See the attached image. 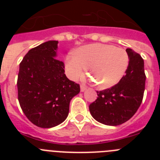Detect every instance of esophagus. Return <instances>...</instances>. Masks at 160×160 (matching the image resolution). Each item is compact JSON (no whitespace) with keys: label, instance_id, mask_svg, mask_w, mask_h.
I'll return each instance as SVG.
<instances>
[{"label":"esophagus","instance_id":"obj_1","mask_svg":"<svg viewBox=\"0 0 160 160\" xmlns=\"http://www.w3.org/2000/svg\"><path fill=\"white\" fill-rule=\"evenodd\" d=\"M80 89H81V92H84L85 90H87V87H86V86H84V85H81Z\"/></svg>","mask_w":160,"mask_h":160}]
</instances>
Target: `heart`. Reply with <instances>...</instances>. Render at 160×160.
Returning <instances> with one entry per match:
<instances>
[{"mask_svg": "<svg viewBox=\"0 0 160 160\" xmlns=\"http://www.w3.org/2000/svg\"><path fill=\"white\" fill-rule=\"evenodd\" d=\"M129 65V56L121 48L112 45L91 44L82 46L75 55H68L65 68L72 79L81 77L90 66L92 80L102 89L111 87L123 77Z\"/></svg>", "mask_w": 160, "mask_h": 160, "instance_id": "b5f03b06", "label": "heart"}]
</instances>
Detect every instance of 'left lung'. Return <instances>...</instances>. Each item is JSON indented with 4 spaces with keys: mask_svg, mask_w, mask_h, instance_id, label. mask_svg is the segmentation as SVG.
<instances>
[{
    "mask_svg": "<svg viewBox=\"0 0 160 160\" xmlns=\"http://www.w3.org/2000/svg\"><path fill=\"white\" fill-rule=\"evenodd\" d=\"M129 65L125 75L111 88L97 91V99L89 107L93 118L108 126L128 121L140 106L145 90L146 75L140 55L127 49Z\"/></svg>",
    "mask_w": 160,
    "mask_h": 160,
    "instance_id": "1",
    "label": "left lung"
}]
</instances>
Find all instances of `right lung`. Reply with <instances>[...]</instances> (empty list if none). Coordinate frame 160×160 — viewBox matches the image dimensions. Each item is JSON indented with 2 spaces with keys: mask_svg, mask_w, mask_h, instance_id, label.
Segmentation results:
<instances>
[{
  "mask_svg": "<svg viewBox=\"0 0 160 160\" xmlns=\"http://www.w3.org/2000/svg\"><path fill=\"white\" fill-rule=\"evenodd\" d=\"M58 41H48L29 50L20 63L18 101L28 119L37 127L51 128L63 122L79 85L67 78L58 60Z\"/></svg>",
  "mask_w": 160,
  "mask_h": 160,
  "instance_id": "1",
  "label": "right lung"
}]
</instances>
